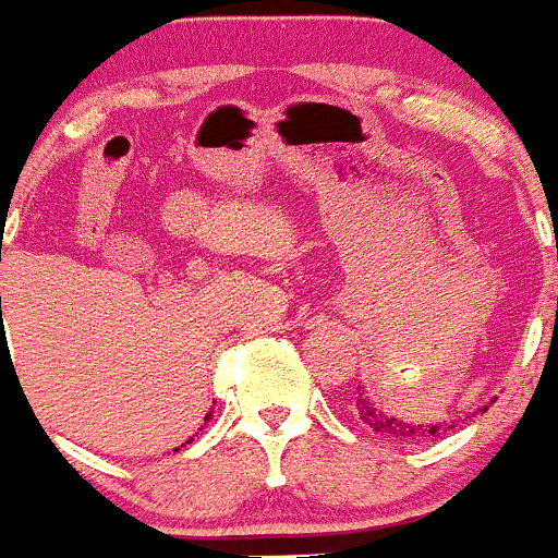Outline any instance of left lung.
<instances>
[{
    "label": "left lung",
    "instance_id": "8db88e82",
    "mask_svg": "<svg viewBox=\"0 0 558 558\" xmlns=\"http://www.w3.org/2000/svg\"><path fill=\"white\" fill-rule=\"evenodd\" d=\"M481 411H486V405ZM355 414H359V420L364 428L375 430V434H380V436H391V439H400V441L428 439V436H436L439 430L456 428V423H436V425L423 423L420 425V423H414V420H411V423H405V420L395 416L391 411H384L380 405H375L361 384H359V398H355Z\"/></svg>",
    "mask_w": 558,
    "mask_h": 558
}]
</instances>
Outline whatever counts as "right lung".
Wrapping results in <instances>:
<instances>
[{
	"mask_svg": "<svg viewBox=\"0 0 558 558\" xmlns=\"http://www.w3.org/2000/svg\"><path fill=\"white\" fill-rule=\"evenodd\" d=\"M205 420H208V416H205ZM189 441H192V439H189Z\"/></svg>",
	"mask_w": 558,
	"mask_h": 558,
	"instance_id": "add662e5",
	"label": "right lung"
}]
</instances>
